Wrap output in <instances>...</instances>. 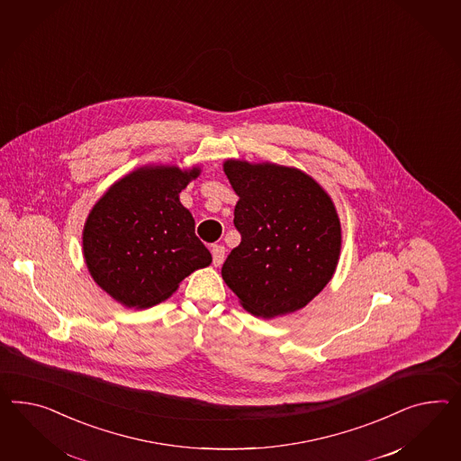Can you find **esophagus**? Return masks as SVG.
I'll return each instance as SVG.
<instances>
[{
    "label": "esophagus",
    "instance_id": "obj_1",
    "mask_svg": "<svg viewBox=\"0 0 461 461\" xmlns=\"http://www.w3.org/2000/svg\"><path fill=\"white\" fill-rule=\"evenodd\" d=\"M224 253H226V249H224L223 245H212V255L214 267H220L223 263Z\"/></svg>",
    "mask_w": 461,
    "mask_h": 461
}]
</instances>
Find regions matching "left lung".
Wrapping results in <instances>:
<instances>
[{"instance_id": "left-lung-1", "label": "left lung", "mask_w": 461, "mask_h": 461, "mask_svg": "<svg viewBox=\"0 0 461 461\" xmlns=\"http://www.w3.org/2000/svg\"><path fill=\"white\" fill-rule=\"evenodd\" d=\"M223 169L240 196L241 235L221 268L226 285L257 317L299 311L336 272L342 235L332 199L295 167L228 159Z\"/></svg>"}]
</instances>
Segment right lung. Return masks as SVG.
<instances>
[{
  "label": "right lung",
  "mask_w": 461,
  "mask_h": 461,
  "mask_svg": "<svg viewBox=\"0 0 461 461\" xmlns=\"http://www.w3.org/2000/svg\"><path fill=\"white\" fill-rule=\"evenodd\" d=\"M199 167L144 166L95 203L84 226V257L95 284L129 309L169 299L179 284L212 263L179 193Z\"/></svg>",
  "instance_id": "right-lung-1"
}]
</instances>
